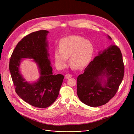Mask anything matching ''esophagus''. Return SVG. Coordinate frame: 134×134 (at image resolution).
Here are the masks:
<instances>
[{"label": "esophagus", "instance_id": "1", "mask_svg": "<svg viewBox=\"0 0 134 134\" xmlns=\"http://www.w3.org/2000/svg\"><path fill=\"white\" fill-rule=\"evenodd\" d=\"M65 78L66 79H69V78H71L72 77V75L71 74H66L65 75Z\"/></svg>", "mask_w": 134, "mask_h": 134}]
</instances>
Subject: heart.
<instances>
[{"mask_svg":"<svg viewBox=\"0 0 134 134\" xmlns=\"http://www.w3.org/2000/svg\"><path fill=\"white\" fill-rule=\"evenodd\" d=\"M93 52L91 41L82 37L72 35L63 38L60 42V49H55V60L57 65L63 68L66 66L68 58L70 63L75 69L84 68L89 62Z\"/></svg>","mask_w":134,"mask_h":134,"instance_id":"b5f03b06","label":"heart"}]
</instances>
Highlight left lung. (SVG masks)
<instances>
[{
    "mask_svg": "<svg viewBox=\"0 0 134 134\" xmlns=\"http://www.w3.org/2000/svg\"><path fill=\"white\" fill-rule=\"evenodd\" d=\"M124 73L121 51L117 46L111 45L100 52L85 68L83 74L77 77L78 97L83 103L92 107L106 104L116 94Z\"/></svg>",
    "mask_w": 134,
    "mask_h": 134,
    "instance_id": "obj_1",
    "label": "left lung"
}]
</instances>
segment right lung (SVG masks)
Here are the masks:
<instances>
[{"mask_svg": "<svg viewBox=\"0 0 134 134\" xmlns=\"http://www.w3.org/2000/svg\"><path fill=\"white\" fill-rule=\"evenodd\" d=\"M48 33L40 30L24 37L13 51L9 63L16 93L25 102L39 108H48L55 101L64 78L61 74H53L47 41ZM23 58L33 59L37 63L41 76L36 82L30 84L25 81L19 71Z\"/></svg>", "mask_w": 134, "mask_h": 134, "instance_id": "1", "label": "right lung"}]
</instances>
